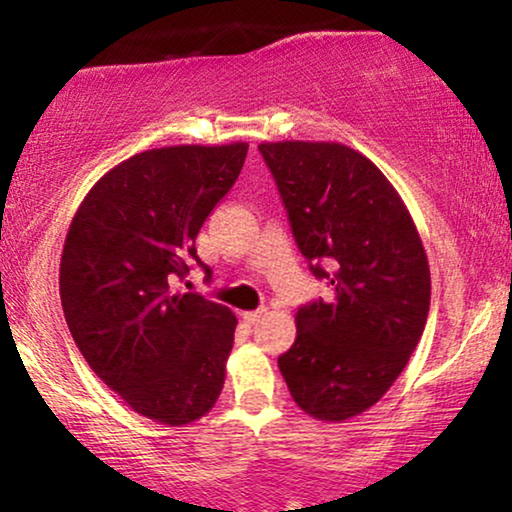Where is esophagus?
<instances>
[{
  "label": "esophagus",
  "instance_id": "obj_1",
  "mask_svg": "<svg viewBox=\"0 0 512 512\" xmlns=\"http://www.w3.org/2000/svg\"><path fill=\"white\" fill-rule=\"evenodd\" d=\"M261 317H263V310H256V312H244V314H242V321H244V324H256V321L261 319Z\"/></svg>",
  "mask_w": 512,
  "mask_h": 512
}]
</instances>
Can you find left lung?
Here are the masks:
<instances>
[{
	"mask_svg": "<svg viewBox=\"0 0 512 512\" xmlns=\"http://www.w3.org/2000/svg\"><path fill=\"white\" fill-rule=\"evenodd\" d=\"M300 251L333 286L296 312L279 356L293 401L319 422H345L380 401L408 366L431 303L415 221L391 181L338 142H263ZM325 268H320V263Z\"/></svg>",
	"mask_w": 512,
	"mask_h": 512,
	"instance_id": "8db88e82",
	"label": "left lung"
}]
</instances>
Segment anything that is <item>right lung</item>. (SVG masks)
Masks as SVG:
<instances>
[{
  "label": "right lung",
  "instance_id": "obj_1",
  "mask_svg": "<svg viewBox=\"0 0 512 512\" xmlns=\"http://www.w3.org/2000/svg\"><path fill=\"white\" fill-rule=\"evenodd\" d=\"M247 142L137 153L104 174L76 209L60 258L69 333L95 375L132 410L184 426L214 408L235 314L172 289L195 237L233 188Z\"/></svg>",
  "mask_w": 512,
  "mask_h": 512
}]
</instances>
